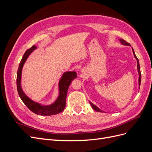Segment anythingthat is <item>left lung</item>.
I'll return each mask as SVG.
<instances>
[{
  "label": "left lung",
  "instance_id": "1",
  "mask_svg": "<svg viewBox=\"0 0 152 152\" xmlns=\"http://www.w3.org/2000/svg\"><path fill=\"white\" fill-rule=\"evenodd\" d=\"M119 40H120V42H121V44H123V45H130L131 46V45H130V44H129L128 42H127L126 40H124V39H119ZM132 52H133V54H134V57H135V58L136 59V60H137V71H138V73H139V86H140V84H141V71H140V63H139V60H138V59L137 58V57H136V54H135V53H134V49H133V48H132ZM90 103V104H91V107H92V108H93V110H94L95 111H96V112H103V111H102V110H100L98 107H96V105H94V104H93V103H92L91 102H89Z\"/></svg>",
  "mask_w": 152,
  "mask_h": 152
}]
</instances>
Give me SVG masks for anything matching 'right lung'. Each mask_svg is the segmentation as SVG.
Instances as JSON below:
<instances>
[{
	"label": "right lung",
	"instance_id": "right-lung-1",
	"mask_svg": "<svg viewBox=\"0 0 152 152\" xmlns=\"http://www.w3.org/2000/svg\"><path fill=\"white\" fill-rule=\"evenodd\" d=\"M36 48L37 47L35 45H33L31 48L26 50L20 63L19 67H18L17 72L16 78L18 93L21 99L23 101V102L25 103V104L32 112L35 113L37 115L42 116L53 115H56L61 113L65 109L68 87L70 86L72 81L77 78V73L75 72H66L63 73L60 80L59 82V96L53 104L44 106L41 105L40 104L32 101L28 96H26V95L22 90L21 86V78L22 68L25 62L31 52Z\"/></svg>",
	"mask_w": 152,
	"mask_h": 152
}]
</instances>
